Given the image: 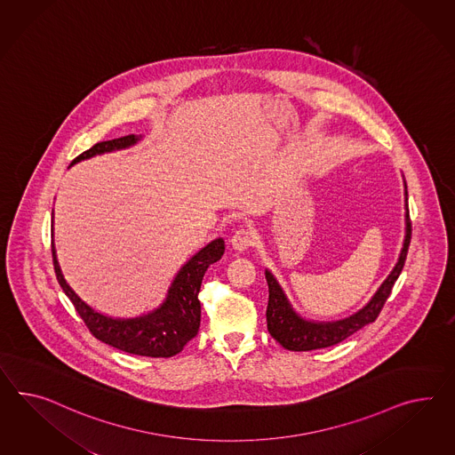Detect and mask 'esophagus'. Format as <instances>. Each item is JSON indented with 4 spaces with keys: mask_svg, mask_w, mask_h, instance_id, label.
<instances>
[{
    "mask_svg": "<svg viewBox=\"0 0 455 455\" xmlns=\"http://www.w3.org/2000/svg\"><path fill=\"white\" fill-rule=\"evenodd\" d=\"M231 244H233L235 251L244 252L251 245L254 244V233L247 228H243L239 231H235L231 237Z\"/></svg>",
    "mask_w": 455,
    "mask_h": 455,
    "instance_id": "obj_1",
    "label": "esophagus"
}]
</instances>
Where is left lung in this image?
Here are the masks:
<instances>
[{
	"instance_id": "8db88e82",
	"label": "left lung",
	"mask_w": 455,
	"mask_h": 455,
	"mask_svg": "<svg viewBox=\"0 0 455 455\" xmlns=\"http://www.w3.org/2000/svg\"><path fill=\"white\" fill-rule=\"evenodd\" d=\"M404 193H406V237H404L403 251L397 259L396 267L393 268V272L387 275L383 285L374 293L373 299L366 307H363L360 312L338 322H308L300 315L295 314L285 293L280 289L279 282L268 270H266V279L268 283L267 314H266L267 315V330L272 338L277 339L285 350L310 351L333 347L378 318L387 297L391 295L395 282L404 267L406 256H408L409 243H411L408 189Z\"/></svg>"
}]
</instances>
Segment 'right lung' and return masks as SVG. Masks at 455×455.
I'll return each instance as SVG.
<instances>
[{"label": "right lung", "mask_w": 455, "mask_h": 455, "mask_svg": "<svg viewBox=\"0 0 455 455\" xmlns=\"http://www.w3.org/2000/svg\"><path fill=\"white\" fill-rule=\"evenodd\" d=\"M141 137V135H140ZM137 135L120 137L116 140L95 143L92 148L81 153L72 164L92 158L95 155L129 148L140 140ZM224 254V241L221 237L203 247L196 256L191 257L178 272L164 302L148 315L137 318H112L95 312L92 307L82 300L76 291L70 289L59 267L56 249L52 245V260L59 285L70 302L74 303L77 314L84 323L91 330L93 337L118 350L150 356V358H170L185 348L189 339L198 335L201 322V303L198 293L204 272L211 264L221 259Z\"/></svg>", "instance_id": "1"}]
</instances>
